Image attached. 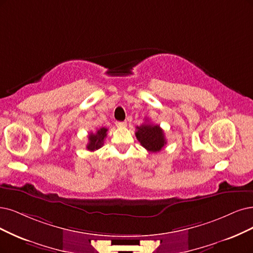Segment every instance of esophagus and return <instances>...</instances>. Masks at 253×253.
Returning <instances> with one entry per match:
<instances>
[{
	"instance_id": "34e87169",
	"label": "esophagus",
	"mask_w": 253,
	"mask_h": 253,
	"mask_svg": "<svg viewBox=\"0 0 253 253\" xmlns=\"http://www.w3.org/2000/svg\"><path fill=\"white\" fill-rule=\"evenodd\" d=\"M116 126L118 128H124L127 126V123L126 122H116Z\"/></svg>"
}]
</instances>
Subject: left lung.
I'll use <instances>...</instances> for the list:
<instances>
[{"mask_svg":"<svg viewBox=\"0 0 253 253\" xmlns=\"http://www.w3.org/2000/svg\"><path fill=\"white\" fill-rule=\"evenodd\" d=\"M135 136L141 145L149 152H160L167 144L163 129L158 125L143 124L136 127Z\"/></svg>","mask_w":253,"mask_h":253,"instance_id":"left-lung-1","label":"left lung"}]
</instances>
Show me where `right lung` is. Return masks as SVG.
I'll use <instances>...</instances> for the list:
<instances>
[{"mask_svg":"<svg viewBox=\"0 0 253 253\" xmlns=\"http://www.w3.org/2000/svg\"><path fill=\"white\" fill-rule=\"evenodd\" d=\"M107 128L102 127L97 130L96 133H89L88 134V144L86 149L88 151H95L98 150L104 144V139L107 135Z\"/></svg>","mask_w":253,"mask_h":253,"instance_id":"obj_1","label":"right lung"}]
</instances>
